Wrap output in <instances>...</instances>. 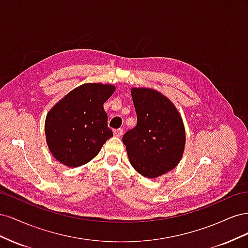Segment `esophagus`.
<instances>
[{
  "label": "esophagus",
  "instance_id": "obj_1",
  "mask_svg": "<svg viewBox=\"0 0 248 248\" xmlns=\"http://www.w3.org/2000/svg\"><path fill=\"white\" fill-rule=\"evenodd\" d=\"M114 134H115V136L116 137H122L123 136V129H121V128H120V129H115L114 130Z\"/></svg>",
  "mask_w": 248,
  "mask_h": 248
}]
</instances>
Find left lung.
Returning a JSON list of instances; mask_svg holds the SVG:
<instances>
[{
  "mask_svg": "<svg viewBox=\"0 0 248 248\" xmlns=\"http://www.w3.org/2000/svg\"><path fill=\"white\" fill-rule=\"evenodd\" d=\"M138 123L122 139L133 169L153 179L176 168L185 146V128L178 109L158 91L131 89Z\"/></svg>",
  "mask_w": 248,
  "mask_h": 248,
  "instance_id": "left-lung-1",
  "label": "left lung"
}]
</instances>
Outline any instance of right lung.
Listing matches in <instances>:
<instances>
[{
	"label": "right lung",
	"mask_w": 248,
	"mask_h": 248,
	"mask_svg": "<svg viewBox=\"0 0 248 248\" xmlns=\"http://www.w3.org/2000/svg\"><path fill=\"white\" fill-rule=\"evenodd\" d=\"M115 86L84 84L55 104L46 119V137L52 156L66 167L92 160L112 131L103 108Z\"/></svg>",
	"instance_id": "obj_1"
}]
</instances>
